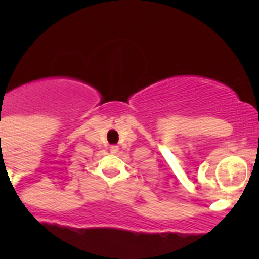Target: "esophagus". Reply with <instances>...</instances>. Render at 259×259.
Returning <instances> with one entry per match:
<instances>
[{"label":"esophagus","mask_w":259,"mask_h":259,"mask_svg":"<svg viewBox=\"0 0 259 259\" xmlns=\"http://www.w3.org/2000/svg\"><path fill=\"white\" fill-rule=\"evenodd\" d=\"M110 151L113 154H115V153H117V151H119V146L117 145H111L110 146Z\"/></svg>","instance_id":"1"}]
</instances>
